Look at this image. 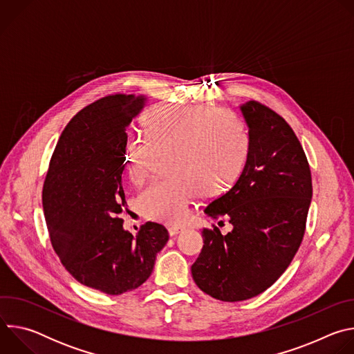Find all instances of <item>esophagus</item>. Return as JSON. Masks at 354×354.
I'll return each mask as SVG.
<instances>
[{"label": "esophagus", "mask_w": 354, "mask_h": 354, "mask_svg": "<svg viewBox=\"0 0 354 354\" xmlns=\"http://www.w3.org/2000/svg\"><path fill=\"white\" fill-rule=\"evenodd\" d=\"M183 231H185V227H179V225L169 227V230H168V232H169L171 236H175V235H178V234H180V232H183Z\"/></svg>", "instance_id": "obj_1"}]
</instances>
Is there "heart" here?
I'll return each mask as SVG.
<instances>
[{
	"instance_id": "1",
	"label": "heart",
	"mask_w": 354,
	"mask_h": 354,
	"mask_svg": "<svg viewBox=\"0 0 354 354\" xmlns=\"http://www.w3.org/2000/svg\"><path fill=\"white\" fill-rule=\"evenodd\" d=\"M147 137H131L126 164L131 182L148 176L157 153H171L175 178L154 180L138 194L145 217L162 223L186 218L197 193L210 194L242 165L248 138L234 115L209 108H160L147 113Z\"/></svg>"
}]
</instances>
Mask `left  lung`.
<instances>
[{"label":"left lung","instance_id":"8db88e82","mask_svg":"<svg viewBox=\"0 0 354 354\" xmlns=\"http://www.w3.org/2000/svg\"><path fill=\"white\" fill-rule=\"evenodd\" d=\"M239 111L248 127L243 169L205 209L212 218L228 217L232 231L205 228L192 265L197 287L228 302L257 297L284 273L304 236L313 197L307 157L287 122L255 100Z\"/></svg>","mask_w":354,"mask_h":354}]
</instances>
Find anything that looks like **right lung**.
I'll list each match as a JSON object with an SVG mask.
<instances>
[{
  "mask_svg": "<svg viewBox=\"0 0 354 354\" xmlns=\"http://www.w3.org/2000/svg\"><path fill=\"white\" fill-rule=\"evenodd\" d=\"M148 102L144 95L105 96L80 111L56 145L43 186L50 241L81 284L119 295L153 273L169 235L145 223L133 236L123 228L127 127Z\"/></svg>",
  "mask_w": 354,
  "mask_h": 354,
  "instance_id": "obj_1",
  "label": "right lung"
}]
</instances>
